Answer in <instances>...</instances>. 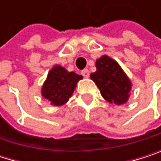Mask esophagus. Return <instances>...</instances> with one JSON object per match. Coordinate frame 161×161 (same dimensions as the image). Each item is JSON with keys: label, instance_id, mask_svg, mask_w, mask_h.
Returning a JSON list of instances; mask_svg holds the SVG:
<instances>
[{"label": "esophagus", "instance_id": "esophagus-1", "mask_svg": "<svg viewBox=\"0 0 161 161\" xmlns=\"http://www.w3.org/2000/svg\"><path fill=\"white\" fill-rule=\"evenodd\" d=\"M81 75H82L84 78H88V77H89V71H88L87 69H84V70L81 71Z\"/></svg>", "mask_w": 161, "mask_h": 161}]
</instances>
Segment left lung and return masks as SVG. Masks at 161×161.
I'll return each mask as SVG.
<instances>
[{"label": "left lung", "instance_id": "8db88e82", "mask_svg": "<svg viewBox=\"0 0 161 161\" xmlns=\"http://www.w3.org/2000/svg\"><path fill=\"white\" fill-rule=\"evenodd\" d=\"M97 71L90 75L100 94L110 103L120 105L129 98L132 83L119 64L104 55L97 59Z\"/></svg>", "mask_w": 161, "mask_h": 161}]
</instances>
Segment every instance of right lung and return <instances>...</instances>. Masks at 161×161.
Segmentation results:
<instances>
[{"mask_svg": "<svg viewBox=\"0 0 161 161\" xmlns=\"http://www.w3.org/2000/svg\"><path fill=\"white\" fill-rule=\"evenodd\" d=\"M82 76L68 72L61 65H55L48 73L42 87V95L55 106L64 105L72 96L77 83Z\"/></svg>", "mask_w": 161, "mask_h": 161, "instance_id": "obj_1", "label": "right lung"}]
</instances>
